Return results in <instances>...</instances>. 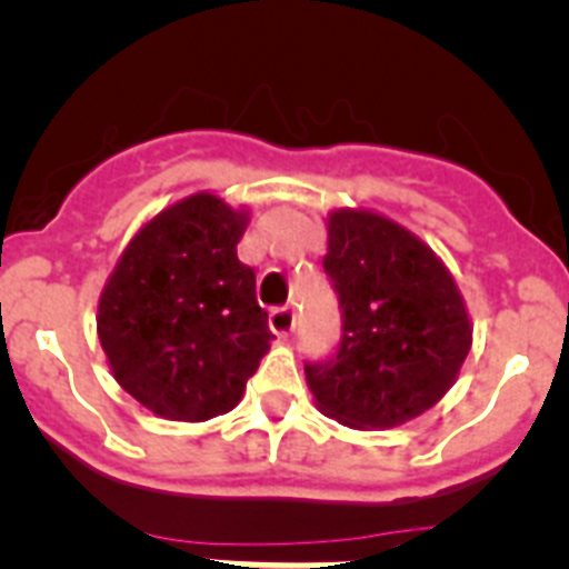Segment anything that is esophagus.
Masks as SVG:
<instances>
[{
	"instance_id": "obj_1",
	"label": "esophagus",
	"mask_w": 569,
	"mask_h": 569,
	"mask_svg": "<svg viewBox=\"0 0 569 569\" xmlns=\"http://www.w3.org/2000/svg\"><path fill=\"white\" fill-rule=\"evenodd\" d=\"M297 315L291 306H278V309L269 311V329L274 331L278 337H289L295 331Z\"/></svg>"
}]
</instances>
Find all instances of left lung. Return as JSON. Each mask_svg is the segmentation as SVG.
<instances>
[{"label":"left lung","instance_id":"1","mask_svg":"<svg viewBox=\"0 0 569 569\" xmlns=\"http://www.w3.org/2000/svg\"><path fill=\"white\" fill-rule=\"evenodd\" d=\"M322 269L340 342L306 360L320 411L348 428H391L439 402L468 357L470 322L437 254L382 214L340 209Z\"/></svg>","mask_w":569,"mask_h":569}]
</instances>
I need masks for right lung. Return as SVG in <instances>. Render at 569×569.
<instances>
[{
  "label": "right lung",
  "mask_w": 569,
  "mask_h": 569,
  "mask_svg": "<svg viewBox=\"0 0 569 569\" xmlns=\"http://www.w3.org/2000/svg\"><path fill=\"white\" fill-rule=\"evenodd\" d=\"M247 214L192 196L152 218L101 291L99 340L127 393L152 413H227L269 351L254 269L238 260Z\"/></svg>",
  "instance_id": "1"
}]
</instances>
